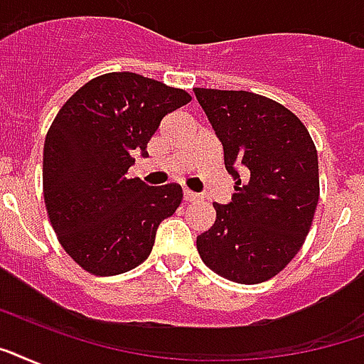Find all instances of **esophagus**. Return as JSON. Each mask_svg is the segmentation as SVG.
Masks as SVG:
<instances>
[{"instance_id": "obj_1", "label": "esophagus", "mask_w": 364, "mask_h": 364, "mask_svg": "<svg viewBox=\"0 0 364 364\" xmlns=\"http://www.w3.org/2000/svg\"><path fill=\"white\" fill-rule=\"evenodd\" d=\"M183 198H185V202H194L200 198V194L193 193V191H185V193H183Z\"/></svg>"}]
</instances>
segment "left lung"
Returning a JSON list of instances; mask_svg holds the SVG:
<instances>
[{"label": "left lung", "mask_w": 364, "mask_h": 364, "mask_svg": "<svg viewBox=\"0 0 364 364\" xmlns=\"http://www.w3.org/2000/svg\"><path fill=\"white\" fill-rule=\"evenodd\" d=\"M194 95L237 179L232 200L215 202V223L196 237L198 254L227 281L265 282L292 262L311 229L318 202L315 143L298 116L269 97L204 87H194Z\"/></svg>", "instance_id": "obj_1"}]
</instances>
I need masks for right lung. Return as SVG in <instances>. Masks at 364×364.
Returning a JSON list of instances; mask_svg holds the SVG:
<instances>
[{
	"instance_id": "right-lung-1",
	"label": "right lung",
	"mask_w": 364,
	"mask_h": 364,
	"mask_svg": "<svg viewBox=\"0 0 364 364\" xmlns=\"http://www.w3.org/2000/svg\"><path fill=\"white\" fill-rule=\"evenodd\" d=\"M185 90L108 72L82 85L55 116L43 145V198L65 252L87 273L112 277L151 254L158 225L183 200L177 183L149 187L127 170Z\"/></svg>"
}]
</instances>
